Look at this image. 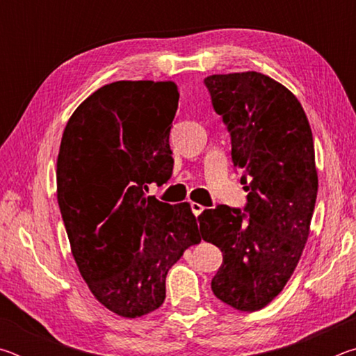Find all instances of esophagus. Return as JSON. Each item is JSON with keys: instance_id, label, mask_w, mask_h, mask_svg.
I'll return each mask as SVG.
<instances>
[{"instance_id": "obj_1", "label": "esophagus", "mask_w": 356, "mask_h": 356, "mask_svg": "<svg viewBox=\"0 0 356 356\" xmlns=\"http://www.w3.org/2000/svg\"><path fill=\"white\" fill-rule=\"evenodd\" d=\"M190 207H191V212L195 213V216L201 215V213H202V210H204V207L201 206V204H197V202H191V204H190Z\"/></svg>"}]
</instances>
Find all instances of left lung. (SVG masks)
Returning <instances> with one entry per match:
<instances>
[{"label": "left lung", "mask_w": 356, "mask_h": 356, "mask_svg": "<svg viewBox=\"0 0 356 356\" xmlns=\"http://www.w3.org/2000/svg\"><path fill=\"white\" fill-rule=\"evenodd\" d=\"M242 170L243 212L216 206L200 215L201 237L222 252L216 298L238 311L267 306L291 278L309 236L317 197L314 141L297 97L259 72L204 80Z\"/></svg>", "instance_id": "1"}]
</instances>
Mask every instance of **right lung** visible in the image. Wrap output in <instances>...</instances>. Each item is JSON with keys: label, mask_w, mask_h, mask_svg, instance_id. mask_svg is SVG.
<instances>
[{"label": "right lung", "mask_w": 356, "mask_h": 356, "mask_svg": "<svg viewBox=\"0 0 356 356\" xmlns=\"http://www.w3.org/2000/svg\"><path fill=\"white\" fill-rule=\"evenodd\" d=\"M174 81H116L97 89L65 125L58 204L72 254L94 297L118 316L159 309L166 275L201 242L190 204L147 196L172 174Z\"/></svg>", "instance_id": "right-lung-1"}]
</instances>
